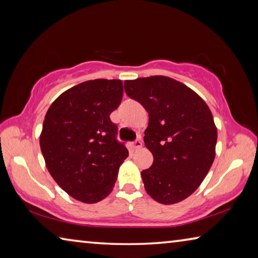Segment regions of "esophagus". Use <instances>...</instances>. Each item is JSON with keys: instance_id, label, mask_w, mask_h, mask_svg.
I'll return each instance as SVG.
<instances>
[{"instance_id": "esophagus-1", "label": "esophagus", "mask_w": 258, "mask_h": 258, "mask_svg": "<svg viewBox=\"0 0 258 258\" xmlns=\"http://www.w3.org/2000/svg\"><path fill=\"white\" fill-rule=\"evenodd\" d=\"M131 146H132L133 149H140V148H142V141L140 139L135 140L134 142L131 143Z\"/></svg>"}]
</instances>
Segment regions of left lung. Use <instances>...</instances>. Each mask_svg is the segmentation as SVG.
Wrapping results in <instances>:
<instances>
[{"mask_svg":"<svg viewBox=\"0 0 258 258\" xmlns=\"http://www.w3.org/2000/svg\"><path fill=\"white\" fill-rule=\"evenodd\" d=\"M124 87L149 113L143 140L154 163L141 172L147 194L164 205L180 203L198 189L215 158L211 109L190 87L167 76L125 81Z\"/></svg>","mask_w":258,"mask_h":258,"instance_id":"8db88e82","label":"left lung"}]
</instances>
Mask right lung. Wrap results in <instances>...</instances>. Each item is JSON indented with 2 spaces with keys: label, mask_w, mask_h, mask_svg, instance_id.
I'll return each mask as SVG.
<instances>
[{
  "label": "right lung",
  "mask_w": 258,
  "mask_h": 258,
  "mask_svg": "<svg viewBox=\"0 0 258 258\" xmlns=\"http://www.w3.org/2000/svg\"><path fill=\"white\" fill-rule=\"evenodd\" d=\"M121 98L120 80L83 82L60 94L43 121L40 146L47 171L82 203L95 204L109 196L128 156L109 117Z\"/></svg>",
  "instance_id": "right-lung-1"
}]
</instances>
